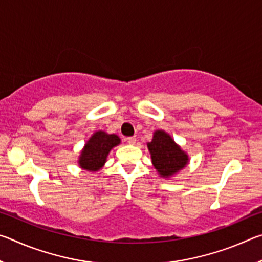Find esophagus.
<instances>
[{
  "instance_id": "1",
  "label": "esophagus",
  "mask_w": 262,
  "mask_h": 262,
  "mask_svg": "<svg viewBox=\"0 0 262 262\" xmlns=\"http://www.w3.org/2000/svg\"><path fill=\"white\" fill-rule=\"evenodd\" d=\"M127 142L129 143L130 145H134L136 143V137L135 136H130V137H127Z\"/></svg>"
}]
</instances>
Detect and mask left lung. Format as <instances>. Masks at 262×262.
I'll use <instances>...</instances> for the list:
<instances>
[{
    "label": "left lung",
    "mask_w": 262,
    "mask_h": 262,
    "mask_svg": "<svg viewBox=\"0 0 262 262\" xmlns=\"http://www.w3.org/2000/svg\"><path fill=\"white\" fill-rule=\"evenodd\" d=\"M151 163L161 178H172L189 163V157L172 136L163 129L154 132L152 140L147 143Z\"/></svg>",
    "instance_id": "8db88e82"
}]
</instances>
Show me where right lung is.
<instances>
[{"instance_id": "add662e5", "label": "right lung", "mask_w": 262, "mask_h": 262, "mask_svg": "<svg viewBox=\"0 0 262 262\" xmlns=\"http://www.w3.org/2000/svg\"><path fill=\"white\" fill-rule=\"evenodd\" d=\"M120 143L121 139L117 134H108L105 130L95 132L79 154V167L89 172H98L104 167L111 150Z\"/></svg>"}]
</instances>
